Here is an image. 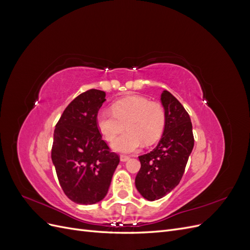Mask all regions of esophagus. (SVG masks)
Instances as JSON below:
<instances>
[{
  "label": "esophagus",
  "instance_id": "esophagus-1",
  "mask_svg": "<svg viewBox=\"0 0 250 250\" xmlns=\"http://www.w3.org/2000/svg\"><path fill=\"white\" fill-rule=\"evenodd\" d=\"M129 156L128 155H124V154H121L120 155V160H121V162H127L128 160H129Z\"/></svg>",
  "mask_w": 250,
  "mask_h": 250
}]
</instances>
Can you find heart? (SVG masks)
Instances as JSON below:
<instances>
[{"mask_svg": "<svg viewBox=\"0 0 250 250\" xmlns=\"http://www.w3.org/2000/svg\"><path fill=\"white\" fill-rule=\"evenodd\" d=\"M166 122L161 104L150 102L142 96H128L112 104V111L100 110L96 123L107 141L114 139L125 127L127 130L112 141L111 147L118 152L129 153L138 150L144 143L151 145L161 138Z\"/></svg>", "mask_w": 250, "mask_h": 250, "instance_id": "b5f03b06", "label": "heart"}]
</instances>
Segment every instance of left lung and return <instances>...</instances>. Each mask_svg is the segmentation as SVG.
I'll return each instance as SVG.
<instances>
[{
	"label": "left lung",
	"instance_id": "8db88e82",
	"mask_svg": "<svg viewBox=\"0 0 250 250\" xmlns=\"http://www.w3.org/2000/svg\"><path fill=\"white\" fill-rule=\"evenodd\" d=\"M161 101L166 115L163 137L151 152L139 156L141 169L135 177L138 191L149 201L163 198L179 184L194 147L185 107L168 90L162 93Z\"/></svg>",
	"mask_w": 250,
	"mask_h": 250
}]
</instances>
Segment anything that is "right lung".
<instances>
[{
	"instance_id": "add662e5",
	"label": "right lung",
	"mask_w": 250,
	"mask_h": 250,
	"mask_svg": "<svg viewBox=\"0 0 250 250\" xmlns=\"http://www.w3.org/2000/svg\"><path fill=\"white\" fill-rule=\"evenodd\" d=\"M103 90L88 89L67 105L55 126L52 162L60 187L72 201L94 204L106 196L120 158L98 129Z\"/></svg>"
}]
</instances>
